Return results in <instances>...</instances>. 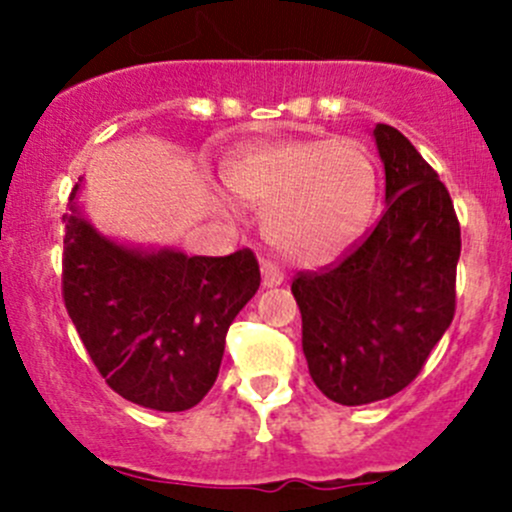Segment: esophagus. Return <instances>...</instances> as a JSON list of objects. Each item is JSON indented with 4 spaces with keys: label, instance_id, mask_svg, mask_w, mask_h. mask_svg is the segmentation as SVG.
Here are the masks:
<instances>
[{
    "label": "esophagus",
    "instance_id": "34e87169",
    "mask_svg": "<svg viewBox=\"0 0 512 512\" xmlns=\"http://www.w3.org/2000/svg\"><path fill=\"white\" fill-rule=\"evenodd\" d=\"M262 282H265V287L282 285V282H285V272H282L272 260H262Z\"/></svg>",
    "mask_w": 512,
    "mask_h": 512
}]
</instances>
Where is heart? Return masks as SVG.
<instances>
[{
    "label": "heart",
    "instance_id": "1",
    "mask_svg": "<svg viewBox=\"0 0 512 512\" xmlns=\"http://www.w3.org/2000/svg\"><path fill=\"white\" fill-rule=\"evenodd\" d=\"M227 183L270 203L265 232L294 262H322L364 230L376 203V165L359 141L307 138L247 146L227 163Z\"/></svg>",
    "mask_w": 512,
    "mask_h": 512
}]
</instances>
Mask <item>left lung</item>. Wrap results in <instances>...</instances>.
I'll use <instances>...</instances> for the list:
<instances>
[{
    "instance_id": "8db88e82",
    "label": "left lung",
    "mask_w": 512,
    "mask_h": 512,
    "mask_svg": "<svg viewBox=\"0 0 512 512\" xmlns=\"http://www.w3.org/2000/svg\"><path fill=\"white\" fill-rule=\"evenodd\" d=\"M386 210L319 270L294 275L309 376L327 399H389L421 374L456 314L461 225L438 173L394 126L374 128Z\"/></svg>"
}]
</instances>
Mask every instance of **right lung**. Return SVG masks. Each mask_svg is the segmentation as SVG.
<instances>
[{
  "instance_id": "right-lung-1",
  "label": "right lung",
  "mask_w": 512,
  "mask_h": 512,
  "mask_svg": "<svg viewBox=\"0 0 512 512\" xmlns=\"http://www.w3.org/2000/svg\"><path fill=\"white\" fill-rule=\"evenodd\" d=\"M64 213L61 294L86 352L116 394L185 411L218 379L225 334L260 287L250 247L225 257L138 252Z\"/></svg>"
}]
</instances>
